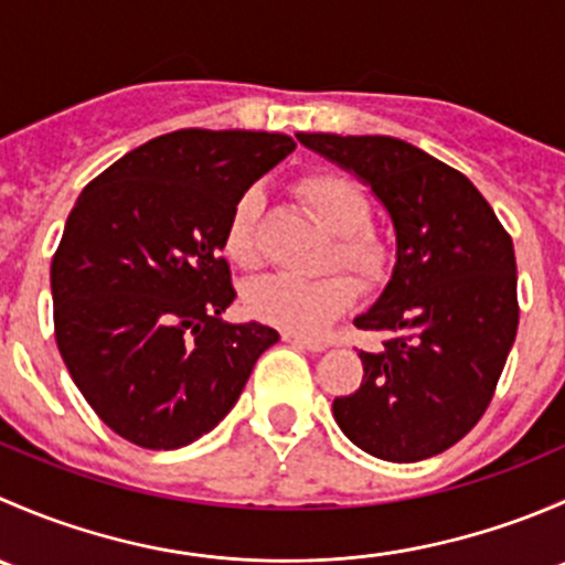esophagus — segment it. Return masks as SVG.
Masks as SVG:
<instances>
[{"label":"esophagus","instance_id":"esophagus-1","mask_svg":"<svg viewBox=\"0 0 565 565\" xmlns=\"http://www.w3.org/2000/svg\"><path fill=\"white\" fill-rule=\"evenodd\" d=\"M284 341L292 347H298V350H306V352H322L324 350V344H319V341L303 339V335H295V333H284Z\"/></svg>","mask_w":565,"mask_h":565}]
</instances>
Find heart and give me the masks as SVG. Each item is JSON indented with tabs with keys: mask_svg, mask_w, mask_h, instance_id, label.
Returning a JSON list of instances; mask_svg holds the SVG:
<instances>
[{
	"mask_svg": "<svg viewBox=\"0 0 565 565\" xmlns=\"http://www.w3.org/2000/svg\"><path fill=\"white\" fill-rule=\"evenodd\" d=\"M298 196L319 224L333 232L335 243L328 262H339L355 273L363 287H377L391 267V248L369 230V199L350 177L335 172L306 174L298 182ZM265 196L259 188H246L235 199L224 226L226 259L243 270H254L262 259L259 224ZM355 284L344 273H322L317 278L267 276L246 289V309L259 322L295 335H322L352 303Z\"/></svg>",
	"mask_w": 565,
	"mask_h": 565,
	"instance_id": "1",
	"label": "heart"
}]
</instances>
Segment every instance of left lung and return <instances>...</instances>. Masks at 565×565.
Segmentation results:
<instances>
[{
  "label": "left lung",
  "instance_id": "left-lung-1",
  "mask_svg": "<svg viewBox=\"0 0 565 565\" xmlns=\"http://www.w3.org/2000/svg\"><path fill=\"white\" fill-rule=\"evenodd\" d=\"M391 215L393 270L352 322L380 330L363 383L333 402L339 429L385 461H420L459 443L492 402L516 339L514 243L478 188L393 136L298 134Z\"/></svg>",
  "mask_w": 565,
  "mask_h": 565
}]
</instances>
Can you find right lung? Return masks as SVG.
<instances>
[{
    "mask_svg": "<svg viewBox=\"0 0 565 565\" xmlns=\"http://www.w3.org/2000/svg\"><path fill=\"white\" fill-rule=\"evenodd\" d=\"M295 150L292 136L188 128L95 177L51 262L56 347L108 429L152 451L207 435L278 341L224 322L235 303L221 241L246 188Z\"/></svg>",
    "mask_w": 565,
    "mask_h": 565,
    "instance_id": "add662e5",
    "label": "right lung"
}]
</instances>
